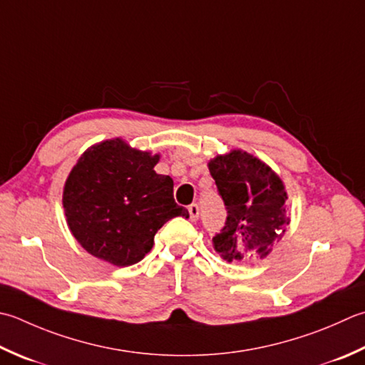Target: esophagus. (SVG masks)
Returning a JSON list of instances; mask_svg holds the SVG:
<instances>
[{"label": "esophagus", "mask_w": 365, "mask_h": 365, "mask_svg": "<svg viewBox=\"0 0 365 365\" xmlns=\"http://www.w3.org/2000/svg\"><path fill=\"white\" fill-rule=\"evenodd\" d=\"M188 212H190V220L191 221H197L199 220V207H197V204H191L188 207Z\"/></svg>", "instance_id": "34e87169"}]
</instances>
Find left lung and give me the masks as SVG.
<instances>
[{"mask_svg":"<svg viewBox=\"0 0 365 365\" xmlns=\"http://www.w3.org/2000/svg\"><path fill=\"white\" fill-rule=\"evenodd\" d=\"M209 170L227 212L215 252L230 262L266 258L289 225L282 178L244 150L215 156Z\"/></svg>","mask_w":365,"mask_h":365,"instance_id":"left-lung-1","label":"left lung"}]
</instances>
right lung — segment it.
I'll use <instances>...</instances> for the list:
<instances>
[{
  "label": "right lung",
  "instance_id": "right-lung-1",
  "mask_svg": "<svg viewBox=\"0 0 365 365\" xmlns=\"http://www.w3.org/2000/svg\"><path fill=\"white\" fill-rule=\"evenodd\" d=\"M160 155L131 148L123 139L91 145L71 170L63 190L71 232L87 252L113 266L139 262L155 234L188 210L174 201V182L156 174Z\"/></svg>",
  "mask_w": 365,
  "mask_h": 365
}]
</instances>
